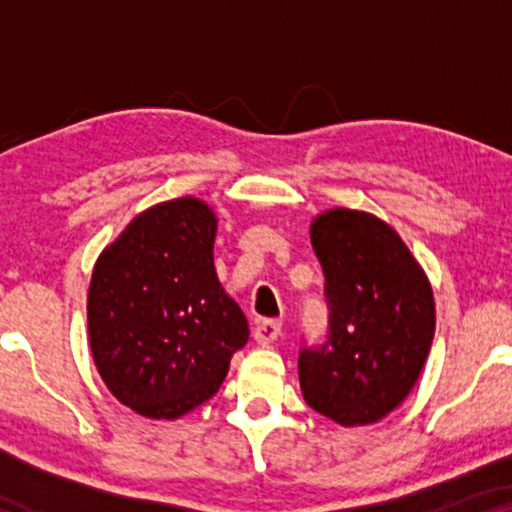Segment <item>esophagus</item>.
Wrapping results in <instances>:
<instances>
[{
	"mask_svg": "<svg viewBox=\"0 0 512 512\" xmlns=\"http://www.w3.org/2000/svg\"><path fill=\"white\" fill-rule=\"evenodd\" d=\"M279 334H281V322L279 320H262V322H257L252 337H255L257 344L269 346V344H274L276 339H279Z\"/></svg>",
	"mask_w": 512,
	"mask_h": 512,
	"instance_id": "obj_1",
	"label": "esophagus"
}]
</instances>
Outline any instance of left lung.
Returning a JSON list of instances; mask_svg holds the SVG:
<instances>
[{
	"mask_svg": "<svg viewBox=\"0 0 512 512\" xmlns=\"http://www.w3.org/2000/svg\"><path fill=\"white\" fill-rule=\"evenodd\" d=\"M310 243L325 272L330 330L298 354L303 399L342 426L375 424L404 402L431 351V284L395 228L366 211H325Z\"/></svg>",
	"mask_w": 512,
	"mask_h": 512,
	"instance_id": "obj_1",
	"label": "left lung"
}]
</instances>
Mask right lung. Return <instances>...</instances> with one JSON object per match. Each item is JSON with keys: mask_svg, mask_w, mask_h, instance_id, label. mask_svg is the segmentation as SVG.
Instances as JSON below:
<instances>
[{"mask_svg": "<svg viewBox=\"0 0 512 512\" xmlns=\"http://www.w3.org/2000/svg\"><path fill=\"white\" fill-rule=\"evenodd\" d=\"M216 216L195 197L142 211L93 267L88 342L108 390L146 419L216 395L250 330L214 269Z\"/></svg>", "mask_w": 512, "mask_h": 512, "instance_id": "add662e5", "label": "right lung"}]
</instances>
